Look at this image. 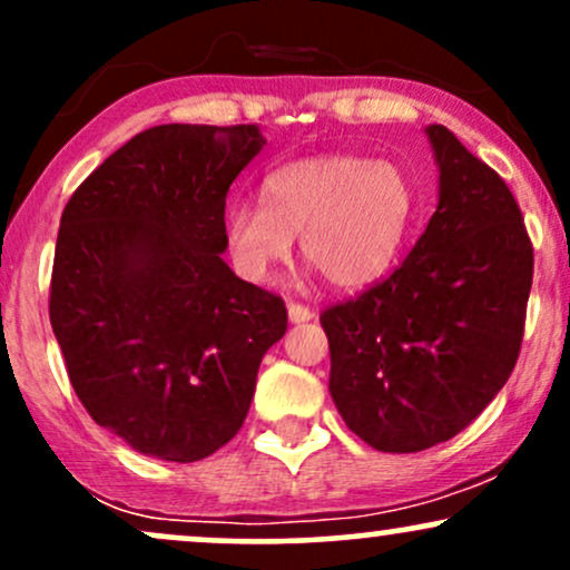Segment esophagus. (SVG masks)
<instances>
[{"label":"esophagus","mask_w":570,"mask_h":570,"mask_svg":"<svg viewBox=\"0 0 570 570\" xmlns=\"http://www.w3.org/2000/svg\"><path fill=\"white\" fill-rule=\"evenodd\" d=\"M286 313H289V322L292 324H307V322H313V318H316V313H313L311 307H305V305H299V303L286 305Z\"/></svg>","instance_id":"34e87169"}]
</instances>
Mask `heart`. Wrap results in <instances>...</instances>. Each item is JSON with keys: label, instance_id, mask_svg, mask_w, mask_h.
Listing matches in <instances>:
<instances>
[{"label": "heart", "instance_id": "1", "mask_svg": "<svg viewBox=\"0 0 570 570\" xmlns=\"http://www.w3.org/2000/svg\"><path fill=\"white\" fill-rule=\"evenodd\" d=\"M259 200L230 203L222 217L227 257L244 281L267 284L294 238L335 289H362L396 263L421 198L402 166L358 155H318L273 168Z\"/></svg>", "mask_w": 570, "mask_h": 570}]
</instances>
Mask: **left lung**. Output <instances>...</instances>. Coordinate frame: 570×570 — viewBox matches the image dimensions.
<instances>
[{"label": "left lung", "mask_w": 570, "mask_h": 570, "mask_svg": "<svg viewBox=\"0 0 570 570\" xmlns=\"http://www.w3.org/2000/svg\"><path fill=\"white\" fill-rule=\"evenodd\" d=\"M440 203L402 267L322 313L330 394L345 426L383 453L448 442L512 375L533 248L503 179L453 130L426 126Z\"/></svg>", "instance_id": "1"}]
</instances>
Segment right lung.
<instances>
[{
    "label": "right lung",
    "mask_w": 570,
    "mask_h": 570,
    "mask_svg": "<svg viewBox=\"0 0 570 570\" xmlns=\"http://www.w3.org/2000/svg\"><path fill=\"white\" fill-rule=\"evenodd\" d=\"M265 144L257 126H155L63 208L50 324L85 410L136 453H217L284 337V299L222 259L227 189Z\"/></svg>",
    "instance_id": "1"
}]
</instances>
